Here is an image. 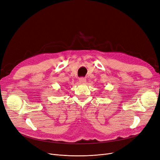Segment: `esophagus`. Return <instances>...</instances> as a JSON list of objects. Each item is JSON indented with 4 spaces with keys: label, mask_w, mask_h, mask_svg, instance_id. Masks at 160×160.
I'll return each mask as SVG.
<instances>
[{
    "label": "esophagus",
    "mask_w": 160,
    "mask_h": 160,
    "mask_svg": "<svg viewBox=\"0 0 160 160\" xmlns=\"http://www.w3.org/2000/svg\"><path fill=\"white\" fill-rule=\"evenodd\" d=\"M79 81L81 83H85L86 82V78H80L79 79Z\"/></svg>",
    "instance_id": "1"
}]
</instances>
